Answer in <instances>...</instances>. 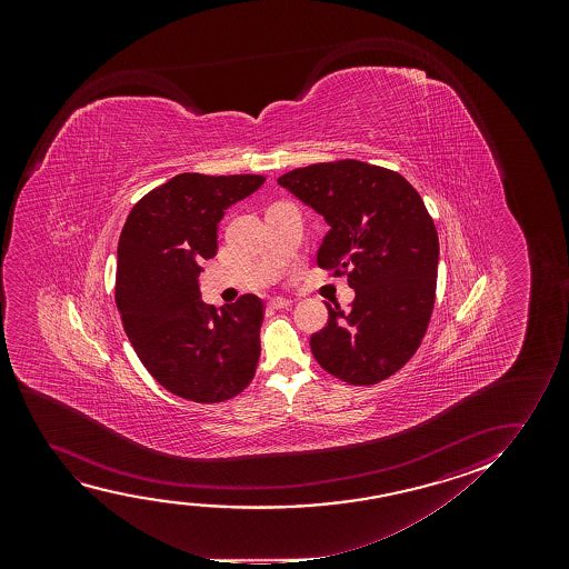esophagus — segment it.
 <instances>
[{
  "mask_svg": "<svg viewBox=\"0 0 569 569\" xmlns=\"http://www.w3.org/2000/svg\"><path fill=\"white\" fill-rule=\"evenodd\" d=\"M268 305H270L272 309H286V307L291 305V299H286V297H273V299L268 301Z\"/></svg>",
  "mask_w": 569,
  "mask_h": 569,
  "instance_id": "1",
  "label": "esophagus"
}]
</instances>
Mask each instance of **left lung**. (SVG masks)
<instances>
[{"mask_svg": "<svg viewBox=\"0 0 569 569\" xmlns=\"http://www.w3.org/2000/svg\"><path fill=\"white\" fill-rule=\"evenodd\" d=\"M328 226L317 264L348 276V311L327 303L311 336L319 366L348 385H377L408 363L436 303L439 237L418 190L398 172L342 159L278 179Z\"/></svg>", "mask_w": 569, "mask_h": 569, "instance_id": "1", "label": "left lung"}]
</instances>
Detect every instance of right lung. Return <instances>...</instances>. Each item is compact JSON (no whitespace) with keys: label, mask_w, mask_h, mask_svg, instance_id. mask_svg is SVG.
<instances>
[{"label":"right lung","mask_w":569,"mask_h":569,"mask_svg":"<svg viewBox=\"0 0 569 569\" xmlns=\"http://www.w3.org/2000/svg\"><path fill=\"white\" fill-rule=\"evenodd\" d=\"M262 174L182 172L133 206L118 241L117 307L126 336L161 387L213 405L249 387L260 358L264 303L241 296L203 303L198 276L218 252V223L264 184Z\"/></svg>","instance_id":"add662e5"}]
</instances>
